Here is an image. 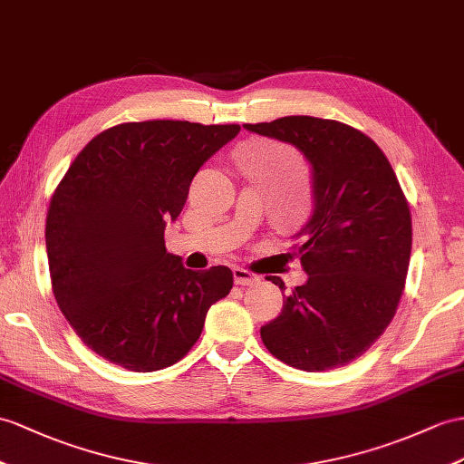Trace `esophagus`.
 Listing matches in <instances>:
<instances>
[{"label":"esophagus","instance_id":"obj_1","mask_svg":"<svg viewBox=\"0 0 464 464\" xmlns=\"http://www.w3.org/2000/svg\"><path fill=\"white\" fill-rule=\"evenodd\" d=\"M259 277L252 271H247L244 267H234V284L236 285H254L257 284Z\"/></svg>","mask_w":464,"mask_h":464}]
</instances>
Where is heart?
<instances>
[{"mask_svg": "<svg viewBox=\"0 0 464 464\" xmlns=\"http://www.w3.org/2000/svg\"><path fill=\"white\" fill-rule=\"evenodd\" d=\"M269 151H271V153H274V155H276V153H279V155H281V153H284L285 150H284V147H281V145H276V147H271V150H269Z\"/></svg>", "mask_w": 464, "mask_h": 464, "instance_id": "obj_1", "label": "heart"}]
</instances>
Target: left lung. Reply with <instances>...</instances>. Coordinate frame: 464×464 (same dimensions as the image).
I'll return each mask as SVG.
<instances>
[{
    "label": "left lung",
    "mask_w": 464,
    "mask_h": 464,
    "mask_svg": "<svg viewBox=\"0 0 464 464\" xmlns=\"http://www.w3.org/2000/svg\"><path fill=\"white\" fill-rule=\"evenodd\" d=\"M244 128L295 147L313 183V212L295 234L309 277L262 326V341L293 368L344 366L378 341L398 309L411 256L408 200L380 147L346 123L285 116ZM267 279L284 289L279 277Z\"/></svg>",
    "instance_id": "left-lung-1"
}]
</instances>
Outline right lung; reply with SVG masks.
<instances>
[{
    "instance_id": "add662e5",
    "label": "right lung",
    "mask_w": 464,
    "mask_h": 464,
    "mask_svg": "<svg viewBox=\"0 0 464 464\" xmlns=\"http://www.w3.org/2000/svg\"><path fill=\"white\" fill-rule=\"evenodd\" d=\"M240 126L179 120L120 123L78 153L47 214L53 293L96 354L131 372L175 364L226 297L228 267L187 269L165 247L190 180Z\"/></svg>"
}]
</instances>
